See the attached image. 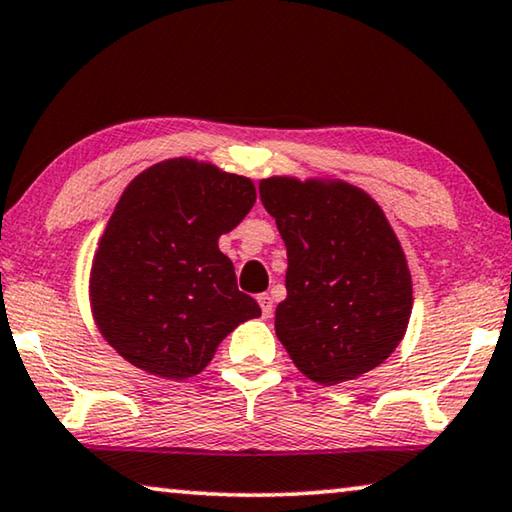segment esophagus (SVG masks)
Listing matches in <instances>:
<instances>
[{"instance_id": "34e87169", "label": "esophagus", "mask_w": 512, "mask_h": 512, "mask_svg": "<svg viewBox=\"0 0 512 512\" xmlns=\"http://www.w3.org/2000/svg\"><path fill=\"white\" fill-rule=\"evenodd\" d=\"M258 304H261V311H263V318H270L272 311H274V304H272V297L263 293L258 295Z\"/></svg>"}]
</instances>
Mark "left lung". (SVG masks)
I'll return each instance as SVG.
<instances>
[{
  "label": "left lung",
  "instance_id": "left-lung-1",
  "mask_svg": "<svg viewBox=\"0 0 512 512\" xmlns=\"http://www.w3.org/2000/svg\"><path fill=\"white\" fill-rule=\"evenodd\" d=\"M258 192L288 251L274 329L290 359L327 387L373 371L412 313V277L382 208L348 183L277 176Z\"/></svg>",
  "mask_w": 512,
  "mask_h": 512
}]
</instances>
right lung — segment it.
<instances>
[{"label": "right lung", "instance_id": "add662e5", "mask_svg": "<svg viewBox=\"0 0 512 512\" xmlns=\"http://www.w3.org/2000/svg\"><path fill=\"white\" fill-rule=\"evenodd\" d=\"M254 203L249 178L187 157L153 164L125 187L91 267L93 318L123 359L185 380L240 322L261 316L217 247Z\"/></svg>", "mask_w": 512, "mask_h": 512}]
</instances>
